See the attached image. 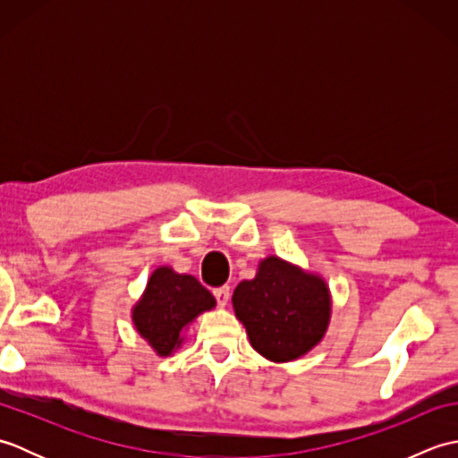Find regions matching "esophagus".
Here are the masks:
<instances>
[{
  "label": "esophagus",
  "mask_w": 458,
  "mask_h": 458,
  "mask_svg": "<svg viewBox=\"0 0 458 458\" xmlns=\"http://www.w3.org/2000/svg\"><path fill=\"white\" fill-rule=\"evenodd\" d=\"M212 293H214V297H216L218 305H222V307H224V305H228V299H230V287H228V285L214 289Z\"/></svg>",
  "instance_id": "34e87169"
}]
</instances>
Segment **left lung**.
I'll list each match as a JSON object with an SVG mask.
<instances>
[{
	"instance_id": "left-lung-1",
	"label": "left lung",
	"mask_w": 458,
	"mask_h": 458,
	"mask_svg": "<svg viewBox=\"0 0 458 458\" xmlns=\"http://www.w3.org/2000/svg\"><path fill=\"white\" fill-rule=\"evenodd\" d=\"M234 313L258 354L284 364L325 338L333 313L327 281L279 256L259 261L254 279L232 295Z\"/></svg>"
}]
</instances>
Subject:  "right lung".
Here are the masks:
<instances>
[{
  "label": "right lung",
  "instance_id": "right-lung-1",
  "mask_svg": "<svg viewBox=\"0 0 458 458\" xmlns=\"http://www.w3.org/2000/svg\"><path fill=\"white\" fill-rule=\"evenodd\" d=\"M216 299L197 277L161 266L151 274L143 295L131 309L133 327L157 356H171L182 344V333Z\"/></svg>",
  "mask_w": 458,
  "mask_h": 458
}]
</instances>
